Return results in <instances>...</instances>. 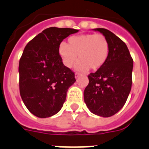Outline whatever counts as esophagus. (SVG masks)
Listing matches in <instances>:
<instances>
[{
  "instance_id": "1",
  "label": "esophagus",
  "mask_w": 149,
  "mask_h": 149,
  "mask_svg": "<svg viewBox=\"0 0 149 149\" xmlns=\"http://www.w3.org/2000/svg\"><path fill=\"white\" fill-rule=\"evenodd\" d=\"M80 76H81V74H80L76 73L75 74V78H76V79H77V78H78V77H79Z\"/></svg>"
}]
</instances>
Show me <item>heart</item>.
<instances>
[{"label": "heart", "mask_w": 149, "mask_h": 149, "mask_svg": "<svg viewBox=\"0 0 149 149\" xmlns=\"http://www.w3.org/2000/svg\"><path fill=\"white\" fill-rule=\"evenodd\" d=\"M58 54L64 65L73 67L77 61L76 69L86 72L91 68L97 71L101 68L107 61L110 54V43L102 34H82L73 36L68 39V45L60 43Z\"/></svg>", "instance_id": "b5f03b06"}]
</instances>
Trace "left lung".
I'll return each instance as SVG.
<instances>
[{
	"label": "left lung",
	"mask_w": 149,
	"mask_h": 149,
	"mask_svg": "<svg viewBox=\"0 0 149 149\" xmlns=\"http://www.w3.org/2000/svg\"><path fill=\"white\" fill-rule=\"evenodd\" d=\"M107 39L110 54L101 68L88 75L89 84L84 91V100L90 111L110 117L126 104L132 88V60L126 43L108 29H94Z\"/></svg>",
	"instance_id": "8db88e82"
}]
</instances>
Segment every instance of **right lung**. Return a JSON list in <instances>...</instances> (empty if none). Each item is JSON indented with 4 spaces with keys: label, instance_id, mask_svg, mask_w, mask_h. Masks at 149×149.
I'll return each instance as SVG.
<instances>
[{
    "label": "right lung",
    "instance_id": "obj_1",
    "mask_svg": "<svg viewBox=\"0 0 149 149\" xmlns=\"http://www.w3.org/2000/svg\"><path fill=\"white\" fill-rule=\"evenodd\" d=\"M78 31L48 28L26 45L19 63V93L34 116H54L65 101L68 90L76 80L74 72L62 63L58 46L63 39Z\"/></svg>",
    "mask_w": 149,
    "mask_h": 149
}]
</instances>
